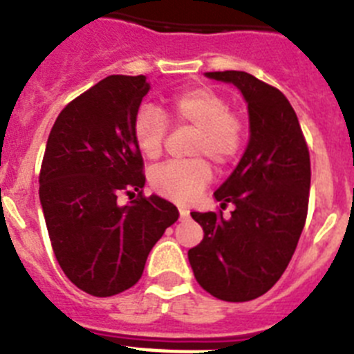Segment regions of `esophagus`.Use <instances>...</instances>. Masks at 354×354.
<instances>
[{
  "label": "esophagus",
  "mask_w": 354,
  "mask_h": 354,
  "mask_svg": "<svg viewBox=\"0 0 354 354\" xmlns=\"http://www.w3.org/2000/svg\"><path fill=\"white\" fill-rule=\"evenodd\" d=\"M179 216H180V220H186L187 216H189V211L184 207H179Z\"/></svg>",
  "instance_id": "34e87169"
}]
</instances>
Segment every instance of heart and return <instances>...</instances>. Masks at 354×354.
<instances>
[{
    "instance_id": "obj_1",
    "label": "heart",
    "mask_w": 354,
    "mask_h": 354,
    "mask_svg": "<svg viewBox=\"0 0 354 354\" xmlns=\"http://www.w3.org/2000/svg\"><path fill=\"white\" fill-rule=\"evenodd\" d=\"M228 109L227 99L211 86L183 90L170 101L171 118L196 127L192 154L207 156L218 167L232 162L243 147V122ZM167 131L168 122L162 111L150 104L138 109L133 120V136L145 158H159ZM211 179V167L202 158L165 162L149 175L156 193L179 204H192Z\"/></svg>"
}]
</instances>
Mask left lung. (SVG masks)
<instances>
[{
    "mask_svg": "<svg viewBox=\"0 0 354 354\" xmlns=\"http://www.w3.org/2000/svg\"><path fill=\"white\" fill-rule=\"evenodd\" d=\"M234 84L248 104L250 138L237 167L214 192L228 220L192 212L204 239L187 252L196 282L223 301H250L282 277L305 227L310 156L292 106L280 90L243 71L205 72Z\"/></svg>",
    "mask_w": 354,
    "mask_h": 354,
    "instance_id": "obj_1",
    "label": "left lung"
}]
</instances>
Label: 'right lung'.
Listing matches in <instances>:
<instances>
[{"instance_id": "obj_1", "label": "right lung", "mask_w": 354, "mask_h": 354, "mask_svg": "<svg viewBox=\"0 0 354 354\" xmlns=\"http://www.w3.org/2000/svg\"><path fill=\"white\" fill-rule=\"evenodd\" d=\"M145 76H108L56 118L40 170V205L56 261L84 292L106 298L138 282L152 246L179 211L142 196V152L133 120L149 93ZM120 191H138L126 206Z\"/></svg>"}]
</instances>
